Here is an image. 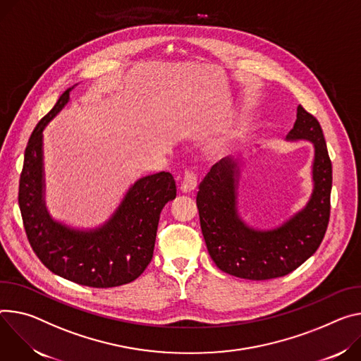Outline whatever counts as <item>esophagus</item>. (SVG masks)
<instances>
[{
    "instance_id": "obj_1",
    "label": "esophagus",
    "mask_w": 361,
    "mask_h": 361,
    "mask_svg": "<svg viewBox=\"0 0 361 361\" xmlns=\"http://www.w3.org/2000/svg\"><path fill=\"white\" fill-rule=\"evenodd\" d=\"M195 187H197V177H195V174L192 171H185L184 174V178L181 181V191L183 192H191L195 190Z\"/></svg>"
}]
</instances>
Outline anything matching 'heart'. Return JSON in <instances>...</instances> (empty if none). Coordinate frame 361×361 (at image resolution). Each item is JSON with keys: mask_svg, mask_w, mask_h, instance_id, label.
I'll use <instances>...</instances> for the list:
<instances>
[{"mask_svg": "<svg viewBox=\"0 0 361 361\" xmlns=\"http://www.w3.org/2000/svg\"><path fill=\"white\" fill-rule=\"evenodd\" d=\"M242 137V130L240 129H236L233 130L232 134H228L226 138L220 140L219 142H216L213 147H212V152L214 155H224L228 152V149H231V147Z\"/></svg>", "mask_w": 361, "mask_h": 361, "instance_id": "obj_1", "label": "heart"}]
</instances>
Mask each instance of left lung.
Segmentation results:
<instances>
[{
    "mask_svg": "<svg viewBox=\"0 0 361 361\" xmlns=\"http://www.w3.org/2000/svg\"><path fill=\"white\" fill-rule=\"evenodd\" d=\"M286 140L314 144V190L307 206L272 231H255L238 214L239 162L223 158L200 183L197 209L202 232L216 267L238 278L265 281L301 267L319 247L330 220L331 159L319 122L301 105Z\"/></svg>",
    "mask_w": 361,
    "mask_h": 361,
    "instance_id": "8db88e82",
    "label": "left lung"
}]
</instances>
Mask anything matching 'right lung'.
<instances>
[{
	"mask_svg": "<svg viewBox=\"0 0 361 361\" xmlns=\"http://www.w3.org/2000/svg\"><path fill=\"white\" fill-rule=\"evenodd\" d=\"M64 90L32 130L24 152L18 204L30 246L53 274L92 288H112L137 279L154 253L161 210L177 195L174 177L161 171L135 181L112 217L93 231L54 221L44 204L43 129L69 102Z\"/></svg>",
	"mask_w": 361,
	"mask_h": 361,
	"instance_id": "1",
	"label": "right lung"
}]
</instances>
